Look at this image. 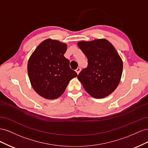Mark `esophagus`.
Masks as SVG:
<instances>
[{
  "instance_id": "1",
  "label": "esophagus",
  "mask_w": 148,
  "mask_h": 148,
  "mask_svg": "<svg viewBox=\"0 0 148 148\" xmlns=\"http://www.w3.org/2000/svg\"><path fill=\"white\" fill-rule=\"evenodd\" d=\"M80 71H81V68H79V67H78V68H77V69H76V72L77 73L78 75Z\"/></svg>"
}]
</instances>
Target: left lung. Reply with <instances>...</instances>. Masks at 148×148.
<instances>
[{
  "label": "left lung",
  "mask_w": 148,
  "mask_h": 148,
  "mask_svg": "<svg viewBox=\"0 0 148 148\" xmlns=\"http://www.w3.org/2000/svg\"><path fill=\"white\" fill-rule=\"evenodd\" d=\"M78 46L88 59V66L78 75L86 92L100 99L114 91L122 74L123 62L117 51L105 39L80 41Z\"/></svg>",
  "instance_id": "1"
}]
</instances>
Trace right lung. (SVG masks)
<instances>
[{
    "label": "right lung",
    "instance_id": "add662e5",
    "mask_svg": "<svg viewBox=\"0 0 148 148\" xmlns=\"http://www.w3.org/2000/svg\"><path fill=\"white\" fill-rule=\"evenodd\" d=\"M66 44L57 40H44L35 49L28 62L31 86L39 95L54 99L63 94L70 80L77 73L64 57Z\"/></svg>",
    "mask_w": 148,
    "mask_h": 148
}]
</instances>
